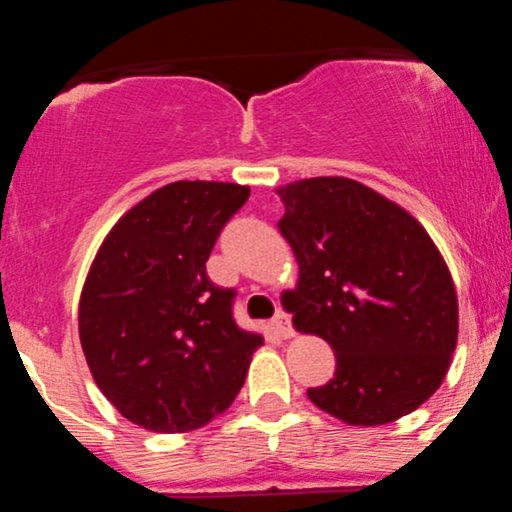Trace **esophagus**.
Returning <instances> with one entry per match:
<instances>
[{"label":"esophagus","instance_id":"34e87169","mask_svg":"<svg viewBox=\"0 0 512 512\" xmlns=\"http://www.w3.org/2000/svg\"><path fill=\"white\" fill-rule=\"evenodd\" d=\"M272 325H274V330L279 332L284 339H291L293 334H296V332H293V327H291V315L284 313V310H279V313L274 315Z\"/></svg>","mask_w":512,"mask_h":512}]
</instances>
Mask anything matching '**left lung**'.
<instances>
[{
	"label": "left lung",
	"mask_w": 512,
	"mask_h": 512,
	"mask_svg": "<svg viewBox=\"0 0 512 512\" xmlns=\"http://www.w3.org/2000/svg\"><path fill=\"white\" fill-rule=\"evenodd\" d=\"M279 221L298 262L281 296L293 327L337 356L310 387L315 407L349 426H383L419 409L457 346V293L436 243L407 209L349 178L279 187Z\"/></svg>",
	"instance_id": "left-lung-1"
}]
</instances>
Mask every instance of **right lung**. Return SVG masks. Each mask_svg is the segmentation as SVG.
I'll use <instances>...</instances> for the list:
<instances>
[{
  "instance_id": "obj_1",
  "label": "right lung",
  "mask_w": 512,
  "mask_h": 512,
  "mask_svg": "<svg viewBox=\"0 0 512 512\" xmlns=\"http://www.w3.org/2000/svg\"><path fill=\"white\" fill-rule=\"evenodd\" d=\"M250 187L178 180L110 228L79 301V339L93 380L132 424L185 433L231 407L262 337L233 320L236 291L207 260Z\"/></svg>"
}]
</instances>
